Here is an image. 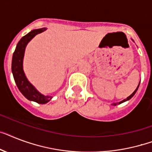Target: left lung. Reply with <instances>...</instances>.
I'll use <instances>...</instances> for the list:
<instances>
[{"label":"left lung","instance_id":"1","mask_svg":"<svg viewBox=\"0 0 152 152\" xmlns=\"http://www.w3.org/2000/svg\"><path fill=\"white\" fill-rule=\"evenodd\" d=\"M139 85H140V83H139V84H138V86H137V87L136 90H135V91H134V93L132 94H130V95H129V97H126V99L123 100V101H121L120 102H117V103H114V104H113V105H117V104H121V103H123V102H126V101H129V100L130 99V98H131V97H133V96H134V94H136V92H137V91L138 87H139Z\"/></svg>","mask_w":152,"mask_h":152}]
</instances>
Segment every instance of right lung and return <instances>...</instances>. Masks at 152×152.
<instances>
[{
    "label": "right lung",
    "instance_id": "obj_1",
    "mask_svg": "<svg viewBox=\"0 0 152 152\" xmlns=\"http://www.w3.org/2000/svg\"><path fill=\"white\" fill-rule=\"evenodd\" d=\"M46 30L45 28L33 29L22 37L17 44L15 52L12 57V71L15 83L18 90L23 94L24 97L29 101L35 102L38 104H46L52 98L51 96H44L33 87L27 80L26 76L23 71V57L25 49L27 44L35 37L37 34Z\"/></svg>",
    "mask_w": 152,
    "mask_h": 152
}]
</instances>
